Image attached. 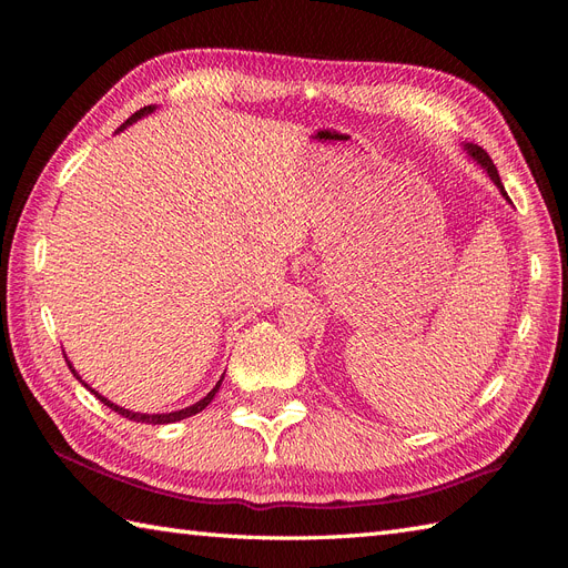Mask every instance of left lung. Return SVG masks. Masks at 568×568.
<instances>
[{"instance_id": "left-lung-1", "label": "left lung", "mask_w": 568, "mask_h": 568, "mask_svg": "<svg viewBox=\"0 0 568 568\" xmlns=\"http://www.w3.org/2000/svg\"><path fill=\"white\" fill-rule=\"evenodd\" d=\"M464 149H467V153H469V156L480 165V168H484L486 170V173H488V178L495 182V186L497 189H500V194L509 201V196H507V192H505V186H503V180H500V175H497V168L493 165V161H490V156H488V153L484 151V149H480L478 144H464ZM511 203V201H509Z\"/></svg>"}]
</instances>
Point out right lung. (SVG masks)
Masks as SVG:
<instances>
[{
    "label": "right lung",
    "mask_w": 568,
    "mask_h": 568,
    "mask_svg": "<svg viewBox=\"0 0 568 568\" xmlns=\"http://www.w3.org/2000/svg\"><path fill=\"white\" fill-rule=\"evenodd\" d=\"M153 111H156V106H144V109H140V111H136V113H132L128 120H125V123L123 125H120V130H125L128 125H132V123H136V120H140V118H144V115H149V113H153ZM65 363H68V369H71L73 372V376H75V379L80 382V384H84L82 382V376L75 372V367L71 365V359H65ZM222 379H225V374H222L220 376V382L215 384V388L209 393V395H205V398H201L199 403H194V405H189V407H184V409H175V412H165V415H142V412H132V409H125V407H118L115 403H111L109 398H104V395H101V393H97L92 386H88V384H84V386H88L94 395H97V398L101 400V403H104L106 407H111V409H115L118 412V415H123L125 419H132V422H142V424H173V422H180V419H186V417H192V415H196V412H201V409H205V407H209V403L215 398V393L220 390V384H222Z\"/></svg>",
    "instance_id": "right-lung-1"
}]
</instances>
